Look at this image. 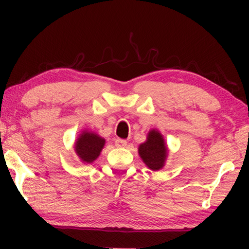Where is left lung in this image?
<instances>
[{"instance_id":"obj_1","label":"left lung","mask_w":249,"mask_h":249,"mask_svg":"<svg viewBox=\"0 0 249 249\" xmlns=\"http://www.w3.org/2000/svg\"><path fill=\"white\" fill-rule=\"evenodd\" d=\"M105 145V139L94 132L84 130L76 141L74 149L83 162L91 163L100 156Z\"/></svg>"}]
</instances>
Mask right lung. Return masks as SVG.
Instances as JSON below:
<instances>
[{
	"instance_id": "add662e5",
	"label": "right lung",
	"mask_w": 249,
	"mask_h": 249,
	"mask_svg": "<svg viewBox=\"0 0 249 249\" xmlns=\"http://www.w3.org/2000/svg\"><path fill=\"white\" fill-rule=\"evenodd\" d=\"M139 156L142 162L151 170H160L164 166V162L168 156V148L165 142L160 131L153 129L148 132L147 141L139 145Z\"/></svg>"
}]
</instances>
